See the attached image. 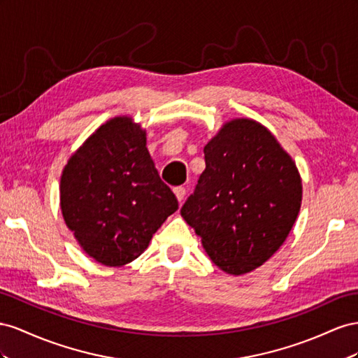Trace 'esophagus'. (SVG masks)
<instances>
[{"mask_svg":"<svg viewBox=\"0 0 358 358\" xmlns=\"http://www.w3.org/2000/svg\"><path fill=\"white\" fill-rule=\"evenodd\" d=\"M173 193H176V196L180 202H182V199H185L186 196V189L185 187H176L173 189Z\"/></svg>","mask_w":358,"mask_h":358,"instance_id":"esophagus-1","label":"esophagus"}]
</instances>
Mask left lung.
Wrapping results in <instances>:
<instances>
[{
  "mask_svg": "<svg viewBox=\"0 0 358 358\" xmlns=\"http://www.w3.org/2000/svg\"><path fill=\"white\" fill-rule=\"evenodd\" d=\"M203 159L181 216L219 268L249 273L287 240L301 206L300 173L267 129L244 118L227 122Z\"/></svg>",
  "mask_w": 358,
  "mask_h": 358,
  "instance_id": "8db88e82",
  "label": "left lung"
}]
</instances>
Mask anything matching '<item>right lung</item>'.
I'll return each mask as SVG.
<instances>
[{
    "instance_id": "right-lung-1",
    "label": "right lung",
    "mask_w": 358,
    "mask_h": 358,
    "mask_svg": "<svg viewBox=\"0 0 358 358\" xmlns=\"http://www.w3.org/2000/svg\"><path fill=\"white\" fill-rule=\"evenodd\" d=\"M145 130L127 117L100 126L61 176V210L69 229L97 262L136 259L178 201L159 177Z\"/></svg>"
}]
</instances>
